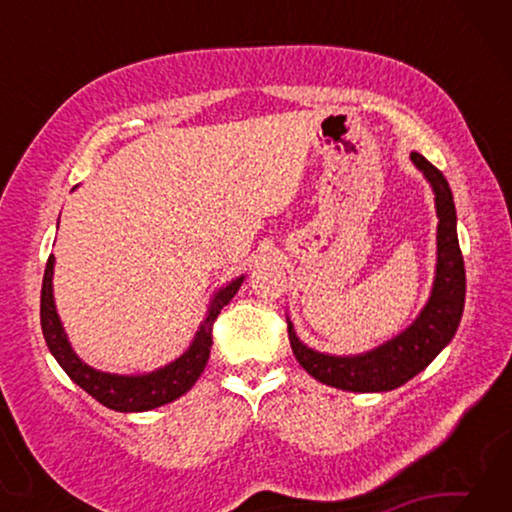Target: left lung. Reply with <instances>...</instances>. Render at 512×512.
I'll use <instances>...</instances> for the list:
<instances>
[{"mask_svg":"<svg viewBox=\"0 0 512 512\" xmlns=\"http://www.w3.org/2000/svg\"><path fill=\"white\" fill-rule=\"evenodd\" d=\"M411 160L433 187L438 212V264L431 298L418 320L381 348L359 357H329L302 345L289 323L291 350L311 377L327 386L352 393H384L406 384L438 357L452 341L465 305V264L456 235V210L452 189L443 171L420 153Z\"/></svg>","mask_w":512,"mask_h":512,"instance_id":"left-lung-1","label":"left lung"}]
</instances>
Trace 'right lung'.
Wrapping results in <instances>:
<instances>
[{"label": "right lung", "mask_w": 512, "mask_h": 512, "mask_svg": "<svg viewBox=\"0 0 512 512\" xmlns=\"http://www.w3.org/2000/svg\"><path fill=\"white\" fill-rule=\"evenodd\" d=\"M51 275H54V255H49L47 259L40 293V325L42 334H45L47 348L74 384H79L85 393L92 395L94 400L101 402L103 406L121 413L149 411L155 409V406L169 404L173 400H178L180 395H185L189 388L196 384V379L203 375V370L207 366V359H210L214 320L221 314V309L235 298V293L241 287V280H244V277H239V280L216 293L210 314L203 320L201 329H198L194 336V343L189 345V350L183 357L169 363V366L151 372V375L124 377L94 370L90 366H85V363L76 357L56 314L54 291H51Z\"/></svg>", "instance_id": "add662e5"}]
</instances>
